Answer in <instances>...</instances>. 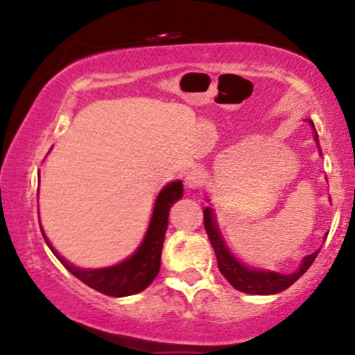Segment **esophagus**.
I'll use <instances>...</instances> for the list:
<instances>
[{
	"label": "esophagus",
	"instance_id": "1",
	"mask_svg": "<svg viewBox=\"0 0 355 355\" xmlns=\"http://www.w3.org/2000/svg\"><path fill=\"white\" fill-rule=\"evenodd\" d=\"M204 178H206V173H204L200 168H194V170L185 173V187H187L189 191H196V189H199L200 185L204 184Z\"/></svg>",
	"mask_w": 355,
	"mask_h": 355
}]
</instances>
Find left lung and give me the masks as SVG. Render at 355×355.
<instances>
[{"instance_id":"obj_1","label":"left lung","mask_w":355,"mask_h":355,"mask_svg":"<svg viewBox=\"0 0 355 355\" xmlns=\"http://www.w3.org/2000/svg\"><path fill=\"white\" fill-rule=\"evenodd\" d=\"M309 125L311 128H313L314 141H316L318 148H320V141H318V132L316 128H314V123L309 121ZM206 200L209 202V198H206ZM204 228H206L207 237H209L211 245H213L214 254H216L218 268H220L221 275L227 278L228 284H230L232 287L237 288L239 292L250 293V295H273V293L284 292L285 288H288L290 285L295 284V282L309 270V266L313 264V261L316 259L318 252H320V249H318L316 252L309 254V256H304L299 268H297L293 273H278V271L249 266V264L242 263V261L232 252L227 241L223 239V234H221L220 225H218L216 211L213 209L211 204L204 207Z\"/></svg>"}]
</instances>
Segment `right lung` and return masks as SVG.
I'll list each match as a JSON object with an SVG mask.
<instances>
[{"label": "right lung", "mask_w": 355, "mask_h": 355, "mask_svg": "<svg viewBox=\"0 0 355 355\" xmlns=\"http://www.w3.org/2000/svg\"><path fill=\"white\" fill-rule=\"evenodd\" d=\"M184 196V184L182 180H173L164 185L157 192L153 206L151 220H149L148 230H146L144 239L137 249L125 257L120 263L113 266L105 268H78L67 261L58 250L53 247L49 239L46 237L44 230L41 232L44 235V241L48 244L51 252L58 257L60 263L70 271L73 277L84 282L87 287L98 290L110 297H127L134 293L142 292L153 284V280L159 273L161 266V249H163L164 234L168 228V214H170L171 206Z\"/></svg>", "instance_id": "1"}]
</instances>
